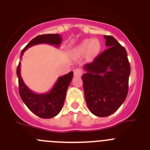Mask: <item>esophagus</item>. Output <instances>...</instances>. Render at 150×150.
<instances>
[{
	"label": "esophagus",
	"mask_w": 150,
	"mask_h": 150,
	"mask_svg": "<svg viewBox=\"0 0 150 150\" xmlns=\"http://www.w3.org/2000/svg\"><path fill=\"white\" fill-rule=\"evenodd\" d=\"M74 76H80L82 75V74H83V71H82L81 69L76 68L74 70Z\"/></svg>",
	"instance_id": "obj_1"
}]
</instances>
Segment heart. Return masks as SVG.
Masks as SVG:
<instances>
[{
	"mask_svg": "<svg viewBox=\"0 0 150 150\" xmlns=\"http://www.w3.org/2000/svg\"><path fill=\"white\" fill-rule=\"evenodd\" d=\"M100 50V41L97 39L85 40L77 47V51L80 52H85L88 51V52L92 55H97Z\"/></svg>",
	"mask_w": 150,
	"mask_h": 150,
	"instance_id": "1",
	"label": "heart"
}]
</instances>
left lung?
Returning a JSON list of instances; mask_svg holds the SVG:
<instances>
[{"label":"left lung","instance_id":"obj_1","mask_svg":"<svg viewBox=\"0 0 150 150\" xmlns=\"http://www.w3.org/2000/svg\"><path fill=\"white\" fill-rule=\"evenodd\" d=\"M107 50L85 64L82 76L85 99L91 113L105 117L123 104L128 91L131 67L125 49L112 36L104 35Z\"/></svg>","mask_w":150,"mask_h":150}]
</instances>
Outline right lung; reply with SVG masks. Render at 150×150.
<instances>
[{"label": "right lung", "mask_w": 150, "mask_h": 150, "mask_svg": "<svg viewBox=\"0 0 150 150\" xmlns=\"http://www.w3.org/2000/svg\"><path fill=\"white\" fill-rule=\"evenodd\" d=\"M62 38L57 34H43L36 37L29 42L27 46L22 50L20 59L24 52L34 45L47 43L59 47ZM21 62L17 67V76L18 79V91L22 101L29 110L34 114L43 119H50L59 114L63 107L65 100L66 93L69 85L74 76V72L71 71L66 75L60 76L54 86L49 92L43 94H37L32 91L23 82L20 74Z\"/></svg>", "instance_id": "right-lung-1"}]
</instances>
